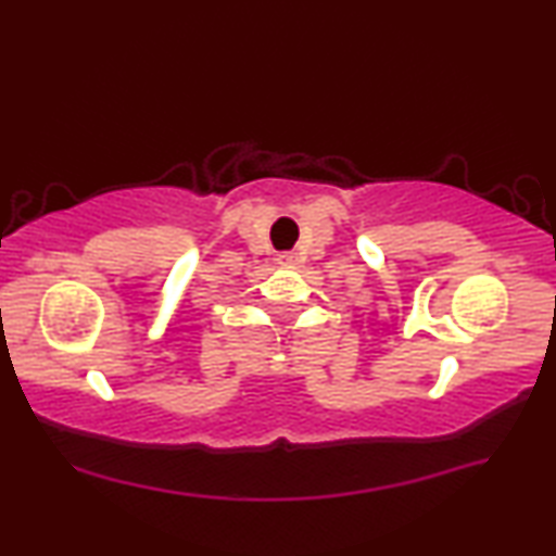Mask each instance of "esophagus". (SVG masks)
I'll list each match as a JSON object with an SVG mask.
<instances>
[{"label": "esophagus", "mask_w": 556, "mask_h": 556, "mask_svg": "<svg viewBox=\"0 0 556 556\" xmlns=\"http://www.w3.org/2000/svg\"><path fill=\"white\" fill-rule=\"evenodd\" d=\"M293 253H283V255H278V263L280 265H286V268H291V265H293Z\"/></svg>", "instance_id": "1"}]
</instances>
